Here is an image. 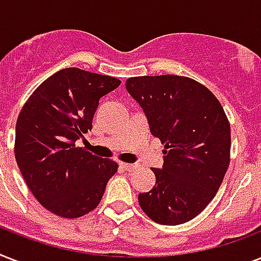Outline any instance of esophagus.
I'll list each match as a JSON object with an SVG mask.
<instances>
[{
  "mask_svg": "<svg viewBox=\"0 0 261 261\" xmlns=\"http://www.w3.org/2000/svg\"><path fill=\"white\" fill-rule=\"evenodd\" d=\"M120 167H122L123 169H124V171H127V172H131V171H134V169H137V165H135V164L122 163V164H120Z\"/></svg>",
  "mask_w": 261,
  "mask_h": 261,
  "instance_id": "1",
  "label": "esophagus"
}]
</instances>
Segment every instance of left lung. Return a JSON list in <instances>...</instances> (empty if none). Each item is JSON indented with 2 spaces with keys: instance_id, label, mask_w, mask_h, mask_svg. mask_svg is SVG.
<instances>
[{
  "instance_id": "8db88e82",
  "label": "left lung",
  "mask_w": 261,
  "mask_h": 261,
  "mask_svg": "<svg viewBox=\"0 0 261 261\" xmlns=\"http://www.w3.org/2000/svg\"><path fill=\"white\" fill-rule=\"evenodd\" d=\"M126 89L165 145L163 168H153V190L138 195L143 213L160 225H180L202 213L229 167L230 124L204 85L180 75H143Z\"/></svg>"
}]
</instances>
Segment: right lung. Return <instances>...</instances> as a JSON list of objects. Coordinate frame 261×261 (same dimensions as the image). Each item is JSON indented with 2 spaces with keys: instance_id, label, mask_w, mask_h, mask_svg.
<instances>
[{
  "instance_id": "add662e5",
  "label": "right lung",
  "mask_w": 261,
  "mask_h": 261,
  "mask_svg": "<svg viewBox=\"0 0 261 261\" xmlns=\"http://www.w3.org/2000/svg\"><path fill=\"white\" fill-rule=\"evenodd\" d=\"M120 85L110 75L69 67L31 94L16 123L14 155L27 186L47 210L79 218L97 207L118 164L77 147L92 130L98 100Z\"/></svg>"
}]
</instances>
